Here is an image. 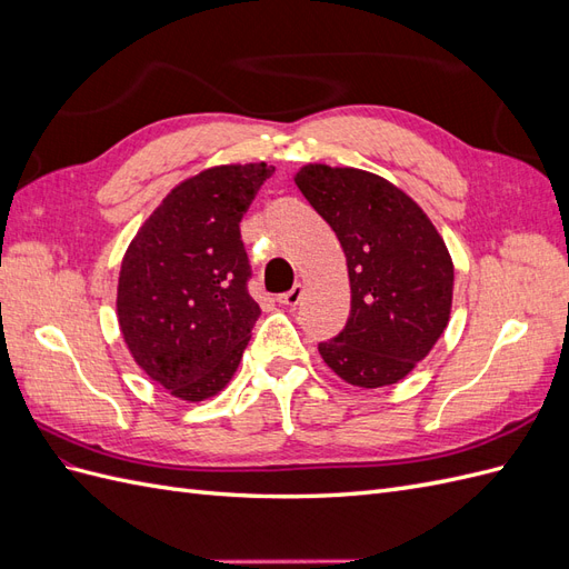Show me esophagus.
Instances as JSON below:
<instances>
[{"label": "esophagus", "mask_w": 569, "mask_h": 569, "mask_svg": "<svg viewBox=\"0 0 569 569\" xmlns=\"http://www.w3.org/2000/svg\"><path fill=\"white\" fill-rule=\"evenodd\" d=\"M301 299H303V284H295L289 291H284V295L278 297L282 306H297Z\"/></svg>", "instance_id": "obj_1"}]
</instances>
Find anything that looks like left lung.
<instances>
[{"label": "left lung", "instance_id": "8db88e82", "mask_svg": "<svg viewBox=\"0 0 569 569\" xmlns=\"http://www.w3.org/2000/svg\"><path fill=\"white\" fill-rule=\"evenodd\" d=\"M295 182L335 230L351 282L347 327L318 351L353 387L396 385L449 325L451 253L420 206L368 170L308 163Z\"/></svg>", "mask_w": 569, "mask_h": 569}]
</instances>
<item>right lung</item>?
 I'll return each instance as SVG.
<instances>
[{"label":"right lung","instance_id":"obj_1","mask_svg":"<svg viewBox=\"0 0 569 569\" xmlns=\"http://www.w3.org/2000/svg\"><path fill=\"white\" fill-rule=\"evenodd\" d=\"M268 163H232L187 178L130 242L116 311L128 349L176 399H211L232 380L261 308L247 282L239 234L247 209L272 176Z\"/></svg>","mask_w":569,"mask_h":569}]
</instances>
